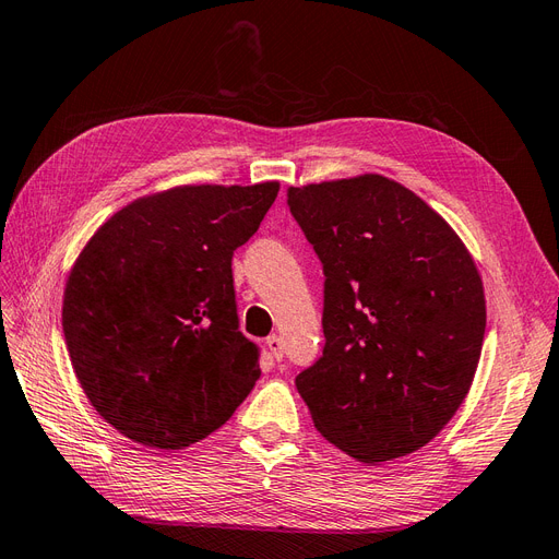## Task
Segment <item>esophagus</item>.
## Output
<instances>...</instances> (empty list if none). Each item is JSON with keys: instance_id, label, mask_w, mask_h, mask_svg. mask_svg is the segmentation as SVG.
<instances>
[{"instance_id": "obj_1", "label": "esophagus", "mask_w": 559, "mask_h": 559, "mask_svg": "<svg viewBox=\"0 0 559 559\" xmlns=\"http://www.w3.org/2000/svg\"><path fill=\"white\" fill-rule=\"evenodd\" d=\"M265 345H267V352L273 354V359H275V361H282V357H284V343H282V337H280V335H270L267 341H265Z\"/></svg>"}]
</instances>
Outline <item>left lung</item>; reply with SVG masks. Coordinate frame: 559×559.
<instances>
[{
    "instance_id": "8db88e82",
    "label": "left lung",
    "mask_w": 559,
    "mask_h": 559,
    "mask_svg": "<svg viewBox=\"0 0 559 559\" xmlns=\"http://www.w3.org/2000/svg\"><path fill=\"white\" fill-rule=\"evenodd\" d=\"M286 205L326 277V343L296 376L317 431L366 464L419 450L476 376V263L425 200L380 175L286 189Z\"/></svg>"
}]
</instances>
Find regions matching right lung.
<instances>
[{"label":"right lung","mask_w":559,"mask_h":559,"mask_svg":"<svg viewBox=\"0 0 559 559\" xmlns=\"http://www.w3.org/2000/svg\"><path fill=\"white\" fill-rule=\"evenodd\" d=\"M277 191L265 181L151 195L114 214L83 249L64 289V343L95 411L130 441L198 443L261 378L230 263Z\"/></svg>","instance_id":"right-lung-1"}]
</instances>
